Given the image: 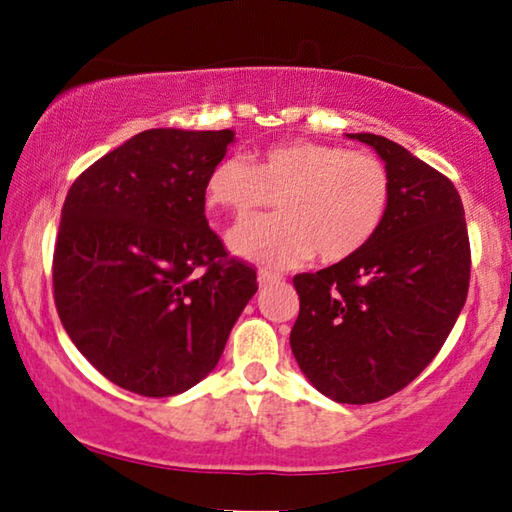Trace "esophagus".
Segmentation results:
<instances>
[{
    "instance_id": "34e87169",
    "label": "esophagus",
    "mask_w": 512,
    "mask_h": 512,
    "mask_svg": "<svg viewBox=\"0 0 512 512\" xmlns=\"http://www.w3.org/2000/svg\"><path fill=\"white\" fill-rule=\"evenodd\" d=\"M279 281H281L279 274L267 272V270L258 272V285H261V288H267V285H274V283H279Z\"/></svg>"
}]
</instances>
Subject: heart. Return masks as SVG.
<instances>
[{
  "label": "heart",
  "instance_id": "obj_1",
  "mask_svg": "<svg viewBox=\"0 0 512 512\" xmlns=\"http://www.w3.org/2000/svg\"><path fill=\"white\" fill-rule=\"evenodd\" d=\"M211 206L247 218L274 202V218L242 222L229 233L233 254L251 263L290 267L339 263L355 256L387 220L391 177L369 152L317 141H290L258 155L224 157L206 179Z\"/></svg>",
  "mask_w": 512,
  "mask_h": 512
}]
</instances>
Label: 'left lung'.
Here are the masks:
<instances>
[{"label":"left lung","mask_w":512,"mask_h":512,"mask_svg":"<svg viewBox=\"0 0 512 512\" xmlns=\"http://www.w3.org/2000/svg\"><path fill=\"white\" fill-rule=\"evenodd\" d=\"M348 137L387 166L389 213L355 256L294 276L290 346L317 391L366 405L405 389L441 351L468 297L470 240L450 179L380 134Z\"/></svg>","instance_id":"1"}]
</instances>
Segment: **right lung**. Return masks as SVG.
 <instances>
[{"instance_id":"right-lung-1","label":"right lung","mask_w":512,"mask_h":512,"mask_svg":"<svg viewBox=\"0 0 512 512\" xmlns=\"http://www.w3.org/2000/svg\"><path fill=\"white\" fill-rule=\"evenodd\" d=\"M233 141V130L139 132L69 188L53 299L71 342L121 389L195 387L258 290L204 215L206 179Z\"/></svg>"}]
</instances>
